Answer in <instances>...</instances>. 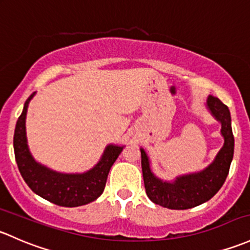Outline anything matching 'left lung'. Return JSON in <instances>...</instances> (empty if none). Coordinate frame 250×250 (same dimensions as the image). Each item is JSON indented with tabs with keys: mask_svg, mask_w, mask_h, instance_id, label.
Here are the masks:
<instances>
[{
	"mask_svg": "<svg viewBox=\"0 0 250 250\" xmlns=\"http://www.w3.org/2000/svg\"><path fill=\"white\" fill-rule=\"evenodd\" d=\"M206 107L222 125L220 134L224 138V144L214 157L213 162L205 169L176 176L172 181H164L152 171L148 154L140 147L146 194L154 204L170 209L193 208L213 198L224 185L232 162L235 147L230 110L219 99L212 96L207 97Z\"/></svg>",
	"mask_w": 250,
	"mask_h": 250,
	"instance_id": "obj_1",
	"label": "left lung"
}]
</instances>
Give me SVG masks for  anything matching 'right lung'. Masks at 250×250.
Returning a JSON list of instances; mask_svg holds the SVG:
<instances>
[{"label":"right lung","instance_id":"right-lung-1","mask_svg":"<svg viewBox=\"0 0 250 250\" xmlns=\"http://www.w3.org/2000/svg\"><path fill=\"white\" fill-rule=\"evenodd\" d=\"M33 92L23 105L14 132V153L19 171L27 186L37 195L63 207H78L97 200L103 194L107 175L123 147L109 144L101 159L85 172L65 173L41 164L31 154L26 136V115Z\"/></svg>","mask_w":250,"mask_h":250}]
</instances>
